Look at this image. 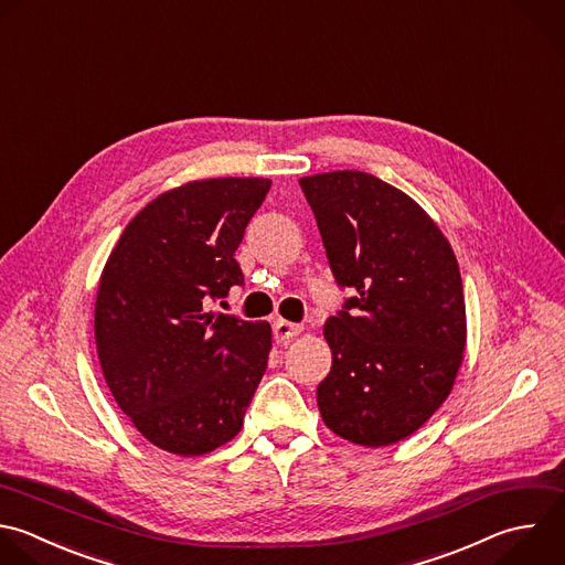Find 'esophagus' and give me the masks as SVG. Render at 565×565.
<instances>
[{
	"label": "esophagus",
	"mask_w": 565,
	"mask_h": 565,
	"mask_svg": "<svg viewBox=\"0 0 565 565\" xmlns=\"http://www.w3.org/2000/svg\"><path fill=\"white\" fill-rule=\"evenodd\" d=\"M300 331H302V327L296 324V322H287V320H276L274 322V340L276 342H287V340L296 338Z\"/></svg>",
	"instance_id": "obj_1"
}]
</instances>
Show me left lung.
Returning <instances> with one entry per match:
<instances>
[{"label": "left lung", "mask_w": 565, "mask_h": 565, "mask_svg": "<svg viewBox=\"0 0 565 565\" xmlns=\"http://www.w3.org/2000/svg\"><path fill=\"white\" fill-rule=\"evenodd\" d=\"M331 274L353 296L324 322L331 371L318 384L324 424L360 446L415 433L448 397L466 347L457 258L430 216L373 174L298 181Z\"/></svg>", "instance_id": "8db88e82"}]
</instances>
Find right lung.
<instances>
[{
  "label": "right lung",
  "mask_w": 565,
  "mask_h": 565,
  "mask_svg": "<svg viewBox=\"0 0 565 565\" xmlns=\"http://www.w3.org/2000/svg\"><path fill=\"white\" fill-rule=\"evenodd\" d=\"M269 188L227 177L170 190L128 223L104 267V377L139 433L168 452L194 457L236 437L267 369L269 322L207 307L245 282L234 256Z\"/></svg>",
  "instance_id": "add662e5"
}]
</instances>
